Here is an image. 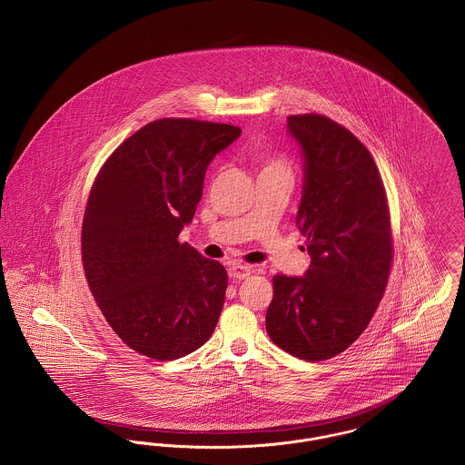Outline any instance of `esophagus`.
Returning a JSON list of instances; mask_svg holds the SVG:
<instances>
[{"label": "esophagus", "mask_w": 465, "mask_h": 465, "mask_svg": "<svg viewBox=\"0 0 465 465\" xmlns=\"http://www.w3.org/2000/svg\"><path fill=\"white\" fill-rule=\"evenodd\" d=\"M251 273V267H247V265H241V263H233L230 269H228V275L232 277V279H246L247 275Z\"/></svg>", "instance_id": "esophagus-1"}]
</instances>
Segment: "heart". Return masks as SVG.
I'll list each match as a JSON object with an SVG mask.
<instances>
[{
	"label": "heart",
	"mask_w": 465,
	"mask_h": 465,
	"mask_svg": "<svg viewBox=\"0 0 465 465\" xmlns=\"http://www.w3.org/2000/svg\"><path fill=\"white\" fill-rule=\"evenodd\" d=\"M277 168H288V163L284 160H273L263 166L262 172H267V170H277Z\"/></svg>",
	"instance_id": "1"
}]
</instances>
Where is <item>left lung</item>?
<instances>
[{"mask_svg": "<svg viewBox=\"0 0 465 465\" xmlns=\"http://www.w3.org/2000/svg\"><path fill=\"white\" fill-rule=\"evenodd\" d=\"M301 147L297 226L311 265L273 275L267 333L281 350L318 361L342 353L367 328L391 265V230L380 170L358 138L318 114L288 117Z\"/></svg>", "mask_w": 465, "mask_h": 465, "instance_id": "8db88e82", "label": "left lung"}]
</instances>
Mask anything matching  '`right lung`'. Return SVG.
Here are the masks:
<instances>
[{
	"mask_svg": "<svg viewBox=\"0 0 465 465\" xmlns=\"http://www.w3.org/2000/svg\"><path fill=\"white\" fill-rule=\"evenodd\" d=\"M242 130L158 119L102 166L83 221L87 284L114 331L140 355L175 360L218 325L224 267L177 241L192 223L209 163Z\"/></svg>",
	"mask_w": 465,
	"mask_h": 465,
	"instance_id": "add662e5",
	"label": "right lung"
}]
</instances>
